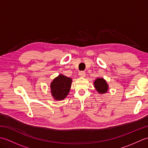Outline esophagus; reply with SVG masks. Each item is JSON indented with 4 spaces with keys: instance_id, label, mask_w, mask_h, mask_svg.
<instances>
[{
    "instance_id": "obj_1",
    "label": "esophagus",
    "mask_w": 148,
    "mask_h": 148,
    "mask_svg": "<svg viewBox=\"0 0 148 148\" xmlns=\"http://www.w3.org/2000/svg\"><path fill=\"white\" fill-rule=\"evenodd\" d=\"M79 76L80 77H84L86 76V73H85V72L84 71H80L79 72Z\"/></svg>"
}]
</instances>
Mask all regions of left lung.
<instances>
[{
	"label": "left lung",
	"instance_id": "1",
	"mask_svg": "<svg viewBox=\"0 0 148 148\" xmlns=\"http://www.w3.org/2000/svg\"><path fill=\"white\" fill-rule=\"evenodd\" d=\"M94 86L100 93H106L108 90V84L103 78H97L94 81Z\"/></svg>",
	"mask_w": 148,
	"mask_h": 148
}]
</instances>
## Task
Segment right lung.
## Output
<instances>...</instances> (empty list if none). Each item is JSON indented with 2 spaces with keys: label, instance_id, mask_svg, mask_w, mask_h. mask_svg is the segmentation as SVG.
<instances>
[{
  "label": "right lung",
  "instance_id": "obj_1",
  "mask_svg": "<svg viewBox=\"0 0 148 148\" xmlns=\"http://www.w3.org/2000/svg\"><path fill=\"white\" fill-rule=\"evenodd\" d=\"M72 84V79L60 74L51 83V92L55 100L64 99L69 93Z\"/></svg>",
  "mask_w": 148,
  "mask_h": 148
}]
</instances>
